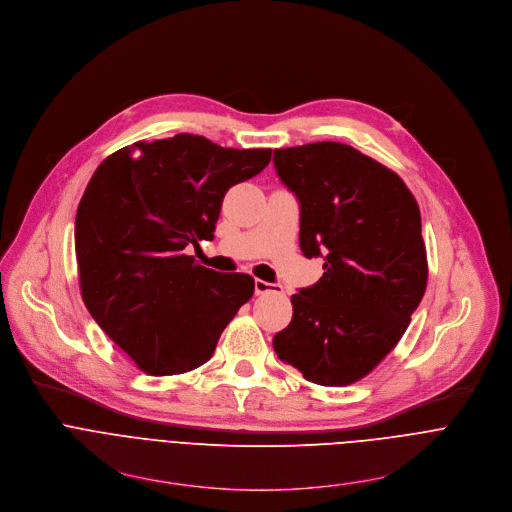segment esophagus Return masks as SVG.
Wrapping results in <instances>:
<instances>
[{"label":"esophagus","instance_id":"esophagus-1","mask_svg":"<svg viewBox=\"0 0 512 512\" xmlns=\"http://www.w3.org/2000/svg\"><path fill=\"white\" fill-rule=\"evenodd\" d=\"M254 291H256V295H266V293H280L282 287L274 285V282H266L262 278H256L254 280Z\"/></svg>","mask_w":512,"mask_h":512}]
</instances>
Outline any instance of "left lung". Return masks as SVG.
Segmentation results:
<instances>
[{
    "label": "left lung",
    "mask_w": 512,
    "mask_h": 512,
    "mask_svg": "<svg viewBox=\"0 0 512 512\" xmlns=\"http://www.w3.org/2000/svg\"><path fill=\"white\" fill-rule=\"evenodd\" d=\"M301 207L299 244L323 276L291 297L276 356L309 382L348 386L399 344L427 287L421 213L403 179L339 142L274 150Z\"/></svg>",
    "instance_id": "1"
}]
</instances>
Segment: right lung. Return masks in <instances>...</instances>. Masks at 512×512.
<instances>
[{"mask_svg": "<svg viewBox=\"0 0 512 512\" xmlns=\"http://www.w3.org/2000/svg\"><path fill=\"white\" fill-rule=\"evenodd\" d=\"M270 154L177 134L113 152L93 173L75 219L81 295L146 374L205 364L254 295L250 274L215 272L185 248L213 238L227 189L256 177Z\"/></svg>", "mask_w": 512, "mask_h": 512, "instance_id": "right-lung-1", "label": "right lung"}]
</instances>
